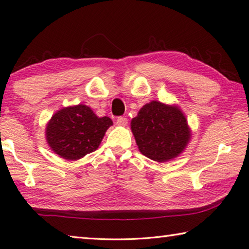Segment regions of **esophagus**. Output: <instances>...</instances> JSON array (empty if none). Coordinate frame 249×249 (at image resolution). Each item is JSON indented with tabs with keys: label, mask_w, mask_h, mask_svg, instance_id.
I'll return each mask as SVG.
<instances>
[{
	"label": "esophagus",
	"mask_w": 249,
	"mask_h": 249,
	"mask_svg": "<svg viewBox=\"0 0 249 249\" xmlns=\"http://www.w3.org/2000/svg\"><path fill=\"white\" fill-rule=\"evenodd\" d=\"M127 123H128L127 117H125V116H120V117H117V120H116V124H117L118 126H125V125H127Z\"/></svg>",
	"instance_id": "obj_1"
}]
</instances>
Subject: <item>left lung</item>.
<instances>
[{"label":"left lung","instance_id":"1","mask_svg":"<svg viewBox=\"0 0 249 249\" xmlns=\"http://www.w3.org/2000/svg\"><path fill=\"white\" fill-rule=\"evenodd\" d=\"M131 127L141 153L160 163L178 156L191 137L180 109L157 101L141 108L132 120Z\"/></svg>","mask_w":249,"mask_h":249}]
</instances>
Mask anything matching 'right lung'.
<instances>
[{
    "instance_id": "add662e5",
    "label": "right lung",
    "mask_w": 249,
    "mask_h": 249,
    "mask_svg": "<svg viewBox=\"0 0 249 249\" xmlns=\"http://www.w3.org/2000/svg\"><path fill=\"white\" fill-rule=\"evenodd\" d=\"M113 122L109 117H98L89 106H70L58 110L46 127L50 147L65 160L84 157L100 146L105 132Z\"/></svg>"
}]
</instances>
